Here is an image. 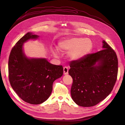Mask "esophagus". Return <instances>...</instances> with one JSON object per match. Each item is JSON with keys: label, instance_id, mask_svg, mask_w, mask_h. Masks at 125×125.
Returning <instances> with one entry per match:
<instances>
[{"label": "esophagus", "instance_id": "1", "mask_svg": "<svg viewBox=\"0 0 125 125\" xmlns=\"http://www.w3.org/2000/svg\"><path fill=\"white\" fill-rule=\"evenodd\" d=\"M68 70H69V69L67 67H63V74H68Z\"/></svg>", "mask_w": 125, "mask_h": 125}]
</instances>
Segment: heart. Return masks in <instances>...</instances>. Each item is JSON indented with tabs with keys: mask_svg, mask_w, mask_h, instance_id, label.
Returning a JSON list of instances; mask_svg holds the SVG:
<instances>
[{
	"mask_svg": "<svg viewBox=\"0 0 125 125\" xmlns=\"http://www.w3.org/2000/svg\"><path fill=\"white\" fill-rule=\"evenodd\" d=\"M93 42L88 38L73 37L62 40L58 43V50L62 52H68L69 57L74 60L83 58L90 53L93 49ZM55 56H57V52L52 51Z\"/></svg>",
	"mask_w": 125,
	"mask_h": 125,
	"instance_id": "b5f03b06",
	"label": "heart"
}]
</instances>
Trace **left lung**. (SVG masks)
<instances>
[{
  "label": "left lung",
  "instance_id": "1",
  "mask_svg": "<svg viewBox=\"0 0 125 125\" xmlns=\"http://www.w3.org/2000/svg\"><path fill=\"white\" fill-rule=\"evenodd\" d=\"M103 50L70 62L73 79L71 95L82 107H91L104 100L114 88L118 73V59L112 47L103 41Z\"/></svg>",
  "mask_w": 125,
  "mask_h": 125
}]
</instances>
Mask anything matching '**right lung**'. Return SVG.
<instances>
[{
  "label": "right lung",
  "mask_w": 125,
  "mask_h": 125,
  "mask_svg": "<svg viewBox=\"0 0 125 125\" xmlns=\"http://www.w3.org/2000/svg\"><path fill=\"white\" fill-rule=\"evenodd\" d=\"M39 36L28 32L19 40L9 57V79L11 87L21 99L31 104L46 101L52 84L63 74L62 66L53 65L45 58H29L24 54L23 45Z\"/></svg>",
  "instance_id": "obj_1"
}]
</instances>
